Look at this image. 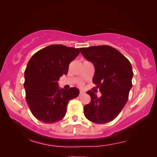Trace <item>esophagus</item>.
I'll list each match as a JSON object with an SVG mask.
<instances>
[{
  "mask_svg": "<svg viewBox=\"0 0 157 157\" xmlns=\"http://www.w3.org/2000/svg\"><path fill=\"white\" fill-rule=\"evenodd\" d=\"M85 92L83 91H80V92H79V95H83V94H84Z\"/></svg>",
  "mask_w": 157,
  "mask_h": 157,
  "instance_id": "esophagus-1",
  "label": "esophagus"
}]
</instances>
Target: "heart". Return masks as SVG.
Instances as JSON below:
<instances>
[{
  "label": "heart",
  "mask_w": 157,
  "mask_h": 157,
  "mask_svg": "<svg viewBox=\"0 0 157 157\" xmlns=\"http://www.w3.org/2000/svg\"><path fill=\"white\" fill-rule=\"evenodd\" d=\"M80 86H82V84H80Z\"/></svg>",
  "instance_id": "heart-1"
}]
</instances>
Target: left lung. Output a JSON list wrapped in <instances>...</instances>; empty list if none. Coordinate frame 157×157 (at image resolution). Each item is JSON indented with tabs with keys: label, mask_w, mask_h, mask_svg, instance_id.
<instances>
[{
	"label": "left lung",
	"mask_w": 157,
	"mask_h": 157,
	"mask_svg": "<svg viewBox=\"0 0 157 157\" xmlns=\"http://www.w3.org/2000/svg\"><path fill=\"white\" fill-rule=\"evenodd\" d=\"M80 51L94 64L93 82L101 93L97 97L92 91L86 92L91 100L83 107L84 115L93 123H109L117 118L128 101L134 75L132 65L119 51L106 45L81 48Z\"/></svg>",
	"instance_id": "obj_1"
}]
</instances>
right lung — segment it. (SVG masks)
<instances>
[{"instance_id": "add662e5", "label": "right lung", "mask_w": 157, "mask_h": 157, "mask_svg": "<svg viewBox=\"0 0 157 157\" xmlns=\"http://www.w3.org/2000/svg\"><path fill=\"white\" fill-rule=\"evenodd\" d=\"M78 48L51 45L36 52L25 70V99L36 119L55 123L65 117L67 104L79 94L78 89H59L58 81L66 75L71 62L79 54Z\"/></svg>"}]
</instances>
